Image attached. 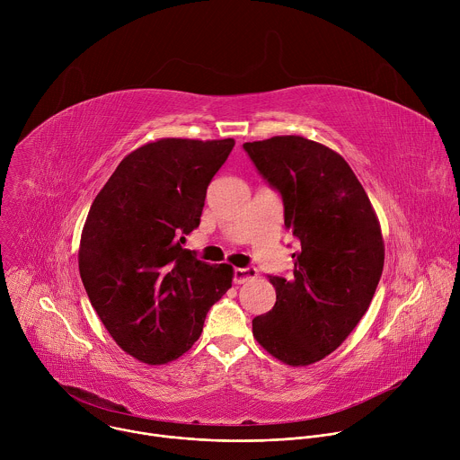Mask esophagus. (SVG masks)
I'll list each match as a JSON object with an SVG mask.
<instances>
[{
  "label": "esophagus",
  "instance_id": "1",
  "mask_svg": "<svg viewBox=\"0 0 460 460\" xmlns=\"http://www.w3.org/2000/svg\"><path fill=\"white\" fill-rule=\"evenodd\" d=\"M256 277H258V270L256 268H236L234 270V282L236 284L249 282V280H252Z\"/></svg>",
  "mask_w": 460,
  "mask_h": 460
}]
</instances>
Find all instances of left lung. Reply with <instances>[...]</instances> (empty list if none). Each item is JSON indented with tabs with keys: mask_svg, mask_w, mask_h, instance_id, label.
Segmentation results:
<instances>
[{
	"mask_svg": "<svg viewBox=\"0 0 460 460\" xmlns=\"http://www.w3.org/2000/svg\"><path fill=\"white\" fill-rule=\"evenodd\" d=\"M243 149L284 200L300 240L289 279L270 277L271 311L252 318L256 342L300 367L333 353L366 314L384 268V238L367 194L333 149L304 137L247 142Z\"/></svg>",
	"mask_w": 460,
	"mask_h": 460,
	"instance_id": "8db88e82",
	"label": "left lung"
}]
</instances>
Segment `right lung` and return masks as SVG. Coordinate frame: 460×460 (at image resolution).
I'll return each mask as SVG.
<instances>
[{"label": "right lung", "mask_w": 460, "mask_h": 460, "mask_svg": "<svg viewBox=\"0 0 460 460\" xmlns=\"http://www.w3.org/2000/svg\"><path fill=\"white\" fill-rule=\"evenodd\" d=\"M233 138H160L128 153L89 209L78 251L80 277L112 341L160 366L199 341L233 266L206 264L183 234L199 227L208 185Z\"/></svg>", "instance_id": "1"}]
</instances>
